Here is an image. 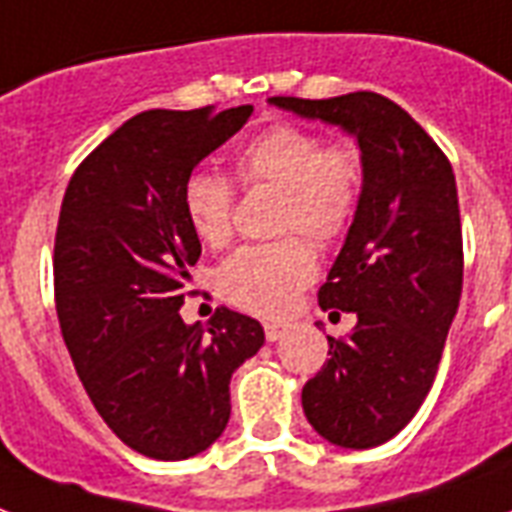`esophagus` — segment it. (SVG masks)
Listing matches in <instances>:
<instances>
[{
  "mask_svg": "<svg viewBox=\"0 0 512 512\" xmlns=\"http://www.w3.org/2000/svg\"><path fill=\"white\" fill-rule=\"evenodd\" d=\"M287 333V325L282 323H266V339L268 342H279Z\"/></svg>",
  "mask_w": 512,
  "mask_h": 512,
  "instance_id": "1",
  "label": "esophagus"
}]
</instances>
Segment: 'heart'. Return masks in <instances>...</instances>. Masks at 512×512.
<instances>
[{"label":"heart","mask_w":512,"mask_h":512,"mask_svg":"<svg viewBox=\"0 0 512 512\" xmlns=\"http://www.w3.org/2000/svg\"><path fill=\"white\" fill-rule=\"evenodd\" d=\"M246 187L279 189L276 233H304L317 244H333L350 230L363 192L361 151L352 143H325L298 124H271L241 143L233 157ZM181 206L192 233L208 246L233 233L236 189L214 170L189 173ZM317 274L312 246L287 236L271 244H249L217 268L219 295L238 309L263 317L282 314Z\"/></svg>","instance_id":"1"}]
</instances>
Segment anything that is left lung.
Segmentation results:
<instances>
[{
  "mask_svg": "<svg viewBox=\"0 0 512 512\" xmlns=\"http://www.w3.org/2000/svg\"><path fill=\"white\" fill-rule=\"evenodd\" d=\"M268 102L342 127L361 149V206L317 293L323 312H352L358 323L344 339L328 336L331 358L304 385L301 404L333 445L377 448L420 410L458 312L456 176L429 132L382 94Z\"/></svg>",
  "mask_w": 512,
  "mask_h": 512,
  "instance_id": "left-lung-1",
  "label": "left lung"
}]
</instances>
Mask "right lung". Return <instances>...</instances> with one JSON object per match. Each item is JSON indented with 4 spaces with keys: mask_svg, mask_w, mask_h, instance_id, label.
I'll return each mask as SVG.
<instances>
[{
    "mask_svg": "<svg viewBox=\"0 0 512 512\" xmlns=\"http://www.w3.org/2000/svg\"><path fill=\"white\" fill-rule=\"evenodd\" d=\"M249 116L252 105L138 113L64 192L54 244L64 344L108 429L149 458L214 445L230 420V377L266 342L263 325L225 306L208 328L179 314L200 257L181 189Z\"/></svg>",
    "mask_w": 512,
    "mask_h": 512,
    "instance_id": "right-lung-1",
    "label": "right lung"
}]
</instances>
